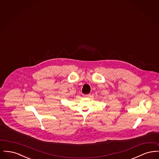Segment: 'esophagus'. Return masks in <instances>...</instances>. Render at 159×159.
Returning a JSON list of instances; mask_svg holds the SVG:
<instances>
[{"label": "esophagus", "instance_id": "34e87169", "mask_svg": "<svg viewBox=\"0 0 159 159\" xmlns=\"http://www.w3.org/2000/svg\"><path fill=\"white\" fill-rule=\"evenodd\" d=\"M83 96L84 97H91V94L89 93V94H86V95H83Z\"/></svg>", "mask_w": 159, "mask_h": 159}]
</instances>
